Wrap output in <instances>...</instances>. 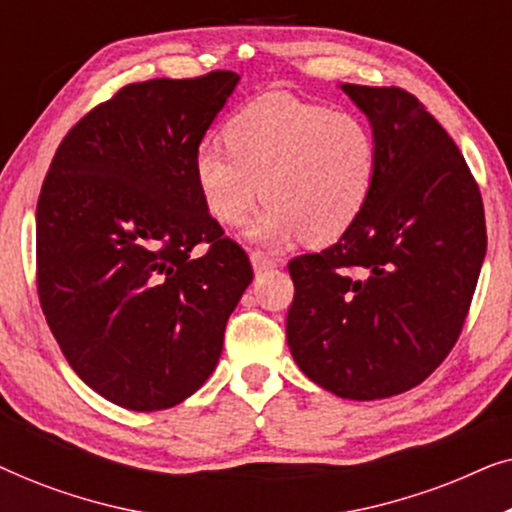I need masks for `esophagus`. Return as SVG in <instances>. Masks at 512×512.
Returning a JSON list of instances; mask_svg holds the SVG:
<instances>
[{
    "label": "esophagus",
    "instance_id": "esophagus-1",
    "mask_svg": "<svg viewBox=\"0 0 512 512\" xmlns=\"http://www.w3.org/2000/svg\"><path fill=\"white\" fill-rule=\"evenodd\" d=\"M251 263H254V270L256 272H263V270L277 268L279 258L265 254V251H261V249H254V251H251Z\"/></svg>",
    "mask_w": 512,
    "mask_h": 512
}]
</instances>
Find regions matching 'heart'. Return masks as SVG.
<instances>
[{
	"label": "heart",
	"instance_id": "obj_1",
	"mask_svg": "<svg viewBox=\"0 0 512 512\" xmlns=\"http://www.w3.org/2000/svg\"><path fill=\"white\" fill-rule=\"evenodd\" d=\"M226 150L205 142L193 174L207 212L240 226L263 195L249 237L279 244L298 230L310 242L347 233L366 209L377 177V139L352 111L272 93L251 102L226 125Z\"/></svg>",
	"mask_w": 512,
	"mask_h": 512
}]
</instances>
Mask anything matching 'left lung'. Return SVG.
<instances>
[{"instance_id": "obj_1", "label": "left lung", "mask_w": 512, "mask_h": 512, "mask_svg": "<svg viewBox=\"0 0 512 512\" xmlns=\"http://www.w3.org/2000/svg\"><path fill=\"white\" fill-rule=\"evenodd\" d=\"M373 125L366 209L319 254L289 261L286 342L319 387L354 401L422 384L459 340L487 251L478 181L408 90L340 86Z\"/></svg>"}]
</instances>
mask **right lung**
I'll list each match as a JSON object with an SVG mask.
<instances>
[{
	"label": "right lung",
	"mask_w": 512,
	"mask_h": 512,
	"mask_svg": "<svg viewBox=\"0 0 512 512\" xmlns=\"http://www.w3.org/2000/svg\"><path fill=\"white\" fill-rule=\"evenodd\" d=\"M240 76L128 83L62 139L37 202V293L90 389L151 412L214 373L254 270L207 212L193 156ZM206 244L200 257L192 256Z\"/></svg>",
	"instance_id": "1"
}]
</instances>
